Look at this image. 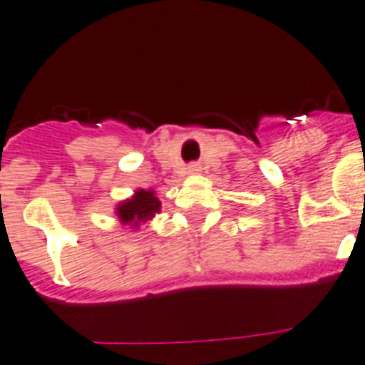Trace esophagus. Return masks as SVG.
<instances>
[{
  "instance_id": "1",
  "label": "esophagus",
  "mask_w": 365,
  "mask_h": 365,
  "mask_svg": "<svg viewBox=\"0 0 365 365\" xmlns=\"http://www.w3.org/2000/svg\"><path fill=\"white\" fill-rule=\"evenodd\" d=\"M198 170H200V168H198V167H191V168H189V173H191V174L198 173Z\"/></svg>"
}]
</instances>
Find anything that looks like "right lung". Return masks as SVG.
<instances>
[{
    "mask_svg": "<svg viewBox=\"0 0 365 365\" xmlns=\"http://www.w3.org/2000/svg\"><path fill=\"white\" fill-rule=\"evenodd\" d=\"M161 211V202L155 197L154 189H137L130 198L118 202L115 207L116 219L120 220L122 226H130L137 230L145 225Z\"/></svg>",
    "mask_w": 365,
    "mask_h": 365,
    "instance_id": "right-lung-1",
    "label": "right lung"
}]
</instances>
